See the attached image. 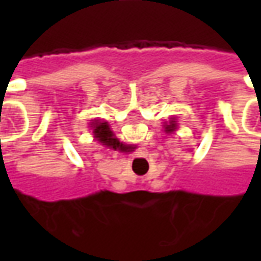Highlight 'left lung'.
<instances>
[{"instance_id": "8db88e82", "label": "left lung", "mask_w": 261, "mask_h": 261, "mask_svg": "<svg viewBox=\"0 0 261 261\" xmlns=\"http://www.w3.org/2000/svg\"><path fill=\"white\" fill-rule=\"evenodd\" d=\"M176 128V123L175 121H172V123H170V124H168V125H165V130L166 131H173Z\"/></svg>"}]
</instances>
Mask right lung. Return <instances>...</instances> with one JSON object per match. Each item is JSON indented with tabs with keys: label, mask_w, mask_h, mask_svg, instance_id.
<instances>
[{
	"label": "right lung",
	"mask_w": 261,
	"mask_h": 261,
	"mask_svg": "<svg viewBox=\"0 0 261 261\" xmlns=\"http://www.w3.org/2000/svg\"><path fill=\"white\" fill-rule=\"evenodd\" d=\"M93 133H95V137H96L99 141L102 142L103 145H108V147L116 148H123V144L120 145V142L113 137V133L109 128L108 123H100V121H96L93 124Z\"/></svg>",
	"instance_id": "add662e5"
}]
</instances>
